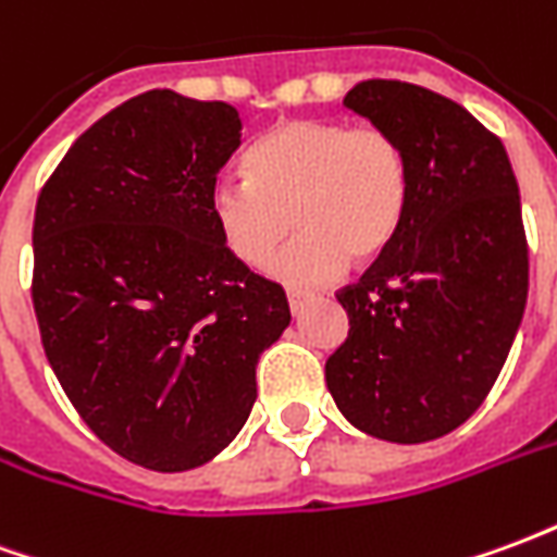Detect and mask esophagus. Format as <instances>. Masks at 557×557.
Masks as SVG:
<instances>
[{
    "mask_svg": "<svg viewBox=\"0 0 557 557\" xmlns=\"http://www.w3.org/2000/svg\"><path fill=\"white\" fill-rule=\"evenodd\" d=\"M286 298H289V310H292V313H295V315L301 313L304 304L310 301V295H307V292H298V289H289V292H286Z\"/></svg>",
    "mask_w": 557,
    "mask_h": 557,
    "instance_id": "34e87169",
    "label": "esophagus"
}]
</instances>
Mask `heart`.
Wrapping results in <instances>:
<instances>
[{
  "label": "heart",
  "mask_w": 557,
  "mask_h": 557,
  "mask_svg": "<svg viewBox=\"0 0 557 557\" xmlns=\"http://www.w3.org/2000/svg\"><path fill=\"white\" fill-rule=\"evenodd\" d=\"M247 178H220L208 208L238 262L262 268L290 226L302 238L271 263L286 283H322L394 247L409 214V154L387 127L292 119L256 139Z\"/></svg>",
  "instance_id": "heart-1"
}]
</instances>
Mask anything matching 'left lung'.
<instances>
[{
    "label": "left lung",
    "instance_id": "1",
    "mask_svg": "<svg viewBox=\"0 0 557 557\" xmlns=\"http://www.w3.org/2000/svg\"><path fill=\"white\" fill-rule=\"evenodd\" d=\"M343 103L403 143L411 199L394 247L337 295L349 337L327 391L367 435L432 442L480 409L522 325L519 184L502 139L444 95L367 79Z\"/></svg>",
    "mask_w": 557,
    "mask_h": 557
}]
</instances>
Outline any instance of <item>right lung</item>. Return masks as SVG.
<instances>
[{
  "instance_id": "right-lung-1",
  "label": "right lung",
  "mask_w": 557,
  "mask_h": 557,
  "mask_svg": "<svg viewBox=\"0 0 557 557\" xmlns=\"http://www.w3.org/2000/svg\"><path fill=\"white\" fill-rule=\"evenodd\" d=\"M238 110L151 89L67 148L35 206L32 301L47 361L115 454L187 471L242 432L289 301L220 242L208 208Z\"/></svg>"
}]
</instances>
